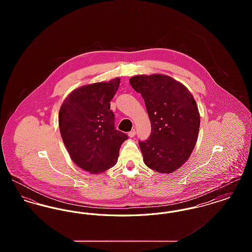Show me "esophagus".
Instances as JSON below:
<instances>
[{
  "instance_id": "34e87169",
  "label": "esophagus",
  "mask_w": 252,
  "mask_h": 252,
  "mask_svg": "<svg viewBox=\"0 0 252 252\" xmlns=\"http://www.w3.org/2000/svg\"><path fill=\"white\" fill-rule=\"evenodd\" d=\"M128 136H129L130 138H133V137L135 136V130H131V131L128 132Z\"/></svg>"
}]
</instances>
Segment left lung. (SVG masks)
I'll return each instance as SVG.
<instances>
[{"label": "left lung", "instance_id": "left-lung-1", "mask_svg": "<svg viewBox=\"0 0 252 252\" xmlns=\"http://www.w3.org/2000/svg\"><path fill=\"white\" fill-rule=\"evenodd\" d=\"M144 98L151 134L139 142L144 163L160 174L181 167L191 156L200 126V115L190 91L166 74H140L129 79Z\"/></svg>", "mask_w": 252, "mask_h": 252}]
</instances>
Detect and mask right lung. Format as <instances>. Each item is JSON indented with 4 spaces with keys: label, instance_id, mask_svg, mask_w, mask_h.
<instances>
[{
    "label": "right lung",
    "instance_id": "right-lung-1",
    "mask_svg": "<svg viewBox=\"0 0 252 252\" xmlns=\"http://www.w3.org/2000/svg\"><path fill=\"white\" fill-rule=\"evenodd\" d=\"M120 78L84 85L65 98L59 113L61 138L72 161L90 174L113 167L127 136L115 129L109 102Z\"/></svg>",
    "mask_w": 252,
    "mask_h": 252
}]
</instances>
